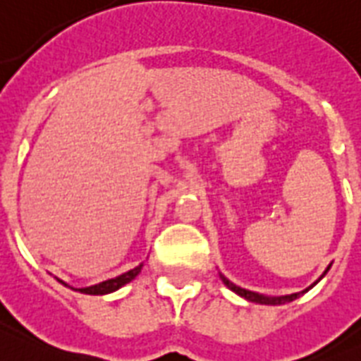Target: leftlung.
Returning <instances> with one entry per match:
<instances>
[{"mask_svg":"<svg viewBox=\"0 0 361 361\" xmlns=\"http://www.w3.org/2000/svg\"><path fill=\"white\" fill-rule=\"evenodd\" d=\"M329 269H330V266L326 267V271H329ZM326 271H324L323 275H321V279H323V276L326 275ZM219 276H221L223 284L227 286L228 290H232V291H234V293H238V295H240V297H243V299L251 300V302H256V305H286V302H291V300H295V299H297V297H300V295L306 293V291H308L310 288H314V286H315V282H314V284L310 286V288H306L305 291H299V293L282 295V297H266V295L255 293V291L243 290V288H240V286L232 284V282L228 281L227 276H223V275H219Z\"/></svg>","mask_w":361,"mask_h":361,"instance_id":"8db88e82","label":"left lung"}]
</instances>
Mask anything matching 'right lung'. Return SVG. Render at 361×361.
I'll return each mask as SVG.
<instances>
[{
    "mask_svg": "<svg viewBox=\"0 0 361 361\" xmlns=\"http://www.w3.org/2000/svg\"><path fill=\"white\" fill-rule=\"evenodd\" d=\"M142 267H144V264H140L138 267H134V269L127 271V273H123V275L116 276V279H109V281L105 282H99V284L95 286H88V288H79L77 291H80V293H86V295H106V293H112V291L120 290L121 286L129 284L133 279H136V276L140 275V271H142ZM62 282V281H59ZM64 286H68L66 282H62ZM73 290V288H71Z\"/></svg>",
    "mask_w": 361,
    "mask_h": 361,
    "instance_id": "right-lung-1",
    "label": "right lung"
}]
</instances>
